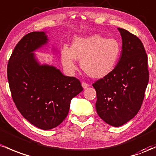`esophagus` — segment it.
Wrapping results in <instances>:
<instances>
[{"label": "esophagus", "mask_w": 156, "mask_h": 156, "mask_svg": "<svg viewBox=\"0 0 156 156\" xmlns=\"http://www.w3.org/2000/svg\"><path fill=\"white\" fill-rule=\"evenodd\" d=\"M82 86H83L84 89H85V88H87V87H89V85L86 83H82Z\"/></svg>", "instance_id": "1"}]
</instances>
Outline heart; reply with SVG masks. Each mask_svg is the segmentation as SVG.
<instances>
[{
    "label": "heart",
    "mask_w": 156,
    "mask_h": 156,
    "mask_svg": "<svg viewBox=\"0 0 156 156\" xmlns=\"http://www.w3.org/2000/svg\"><path fill=\"white\" fill-rule=\"evenodd\" d=\"M122 47L115 39H107L100 34L74 38L71 48H63L61 61L68 71L76 69V60L87 75L94 79L108 76L116 68Z\"/></svg>",
    "instance_id": "b5f03b06"
}]
</instances>
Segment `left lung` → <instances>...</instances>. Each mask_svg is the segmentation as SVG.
<instances>
[{
  "label": "left lung",
  "mask_w": 156,
  "mask_h": 156,
  "mask_svg": "<svg viewBox=\"0 0 156 156\" xmlns=\"http://www.w3.org/2000/svg\"><path fill=\"white\" fill-rule=\"evenodd\" d=\"M122 40L118 64L108 76L93 84L97 91L96 109L108 125L119 127L141 108L149 82L147 56L138 37L118 28Z\"/></svg>",
  "instance_id": "obj_1"
}]
</instances>
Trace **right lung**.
<instances>
[{
	"mask_svg": "<svg viewBox=\"0 0 156 156\" xmlns=\"http://www.w3.org/2000/svg\"><path fill=\"white\" fill-rule=\"evenodd\" d=\"M48 40L44 31L27 34L14 48L7 66L9 85L17 110L31 124L45 130L63 122L71 99L83 90L78 79L38 62L34 51Z\"/></svg>",
	"mask_w": 156,
	"mask_h": 156,
	"instance_id": "1",
	"label": "right lung"
}]
</instances>
